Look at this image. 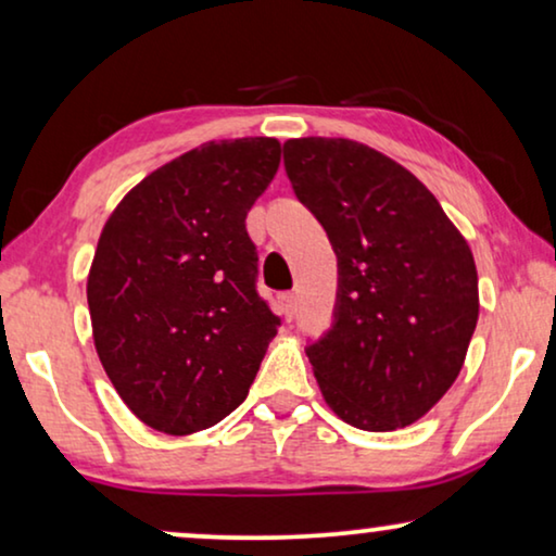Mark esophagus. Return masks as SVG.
<instances>
[{
    "instance_id": "34e87169",
    "label": "esophagus",
    "mask_w": 556,
    "mask_h": 556,
    "mask_svg": "<svg viewBox=\"0 0 556 556\" xmlns=\"http://www.w3.org/2000/svg\"><path fill=\"white\" fill-rule=\"evenodd\" d=\"M278 314L286 318V321H291L295 316V295L293 293H280L278 295Z\"/></svg>"
}]
</instances>
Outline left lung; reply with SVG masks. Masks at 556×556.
<instances>
[{"mask_svg":"<svg viewBox=\"0 0 556 556\" xmlns=\"http://www.w3.org/2000/svg\"><path fill=\"white\" fill-rule=\"evenodd\" d=\"M283 164L339 263L331 329L306 346L326 405L359 430L413 425L466 359L473 253L430 189L364 143L291 139Z\"/></svg>","mask_w":556,"mask_h":556,"instance_id":"left-lung-1","label":"left lung"}]
</instances>
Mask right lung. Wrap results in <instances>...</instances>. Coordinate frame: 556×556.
Here are the masks:
<instances>
[{
  "label": "right lung",
  "mask_w": 556,
  "mask_h": 556,
  "mask_svg": "<svg viewBox=\"0 0 556 556\" xmlns=\"http://www.w3.org/2000/svg\"><path fill=\"white\" fill-rule=\"evenodd\" d=\"M278 164L268 136L210 141L151 172L103 227L88 276L96 352L149 428L189 435L248 397L280 318L257 293L245 217Z\"/></svg>",
  "instance_id": "obj_1"
}]
</instances>
